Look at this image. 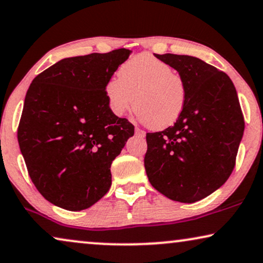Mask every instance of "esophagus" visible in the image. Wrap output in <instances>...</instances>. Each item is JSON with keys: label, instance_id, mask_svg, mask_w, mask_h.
Here are the masks:
<instances>
[{"label": "esophagus", "instance_id": "1", "mask_svg": "<svg viewBox=\"0 0 263 263\" xmlns=\"http://www.w3.org/2000/svg\"><path fill=\"white\" fill-rule=\"evenodd\" d=\"M135 135H136V136H140V138H145L146 133L143 132V130H141V129L135 128Z\"/></svg>", "mask_w": 263, "mask_h": 263}]
</instances>
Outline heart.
<instances>
[{
	"label": "heart",
	"instance_id": "obj_1",
	"mask_svg": "<svg viewBox=\"0 0 263 263\" xmlns=\"http://www.w3.org/2000/svg\"><path fill=\"white\" fill-rule=\"evenodd\" d=\"M118 77L105 85L110 110L123 117L138 106L136 117L154 129L174 124L181 116L186 102V85L170 64L149 53H140L123 63Z\"/></svg>",
	"mask_w": 263,
	"mask_h": 263
}]
</instances>
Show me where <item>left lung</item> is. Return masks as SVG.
Returning a JSON list of instances; mask_svg holds the SVG:
<instances>
[{"label":"left lung","instance_id":"left-lung-1","mask_svg":"<svg viewBox=\"0 0 263 263\" xmlns=\"http://www.w3.org/2000/svg\"><path fill=\"white\" fill-rule=\"evenodd\" d=\"M154 56L183 78L186 102L172 127L147 133L146 174L163 195L193 203L220 188L235 167L244 132L238 96L224 71L197 57Z\"/></svg>","mask_w":263,"mask_h":263}]
</instances>
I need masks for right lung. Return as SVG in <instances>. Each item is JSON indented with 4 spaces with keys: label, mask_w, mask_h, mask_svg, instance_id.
Returning a JSON list of instances; mask_svg holds the SVG:
<instances>
[{
    "label": "right lung",
    "mask_w": 263,
    "mask_h": 263,
    "mask_svg": "<svg viewBox=\"0 0 263 263\" xmlns=\"http://www.w3.org/2000/svg\"><path fill=\"white\" fill-rule=\"evenodd\" d=\"M130 53L63 59L27 89L17 141L32 182L55 206L82 211L109 192L111 163L134 125L110 110L105 85Z\"/></svg>",
    "instance_id": "1"
}]
</instances>
